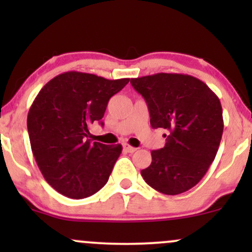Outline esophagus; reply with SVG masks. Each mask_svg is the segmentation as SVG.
Listing matches in <instances>:
<instances>
[{"mask_svg": "<svg viewBox=\"0 0 252 252\" xmlns=\"http://www.w3.org/2000/svg\"><path fill=\"white\" fill-rule=\"evenodd\" d=\"M123 149L126 150V152H128V153H134V152H136V148H135V147L129 146V144H124V146H123Z\"/></svg>", "mask_w": 252, "mask_h": 252, "instance_id": "34e87169", "label": "esophagus"}]
</instances>
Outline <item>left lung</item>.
<instances>
[{"mask_svg": "<svg viewBox=\"0 0 252 252\" xmlns=\"http://www.w3.org/2000/svg\"><path fill=\"white\" fill-rule=\"evenodd\" d=\"M146 100L153 129L168 130L163 148L141 170L150 187L176 195L194 187L215 160L224 122L219 98L201 80L180 73L130 79Z\"/></svg>", "mask_w": 252, "mask_h": 252, "instance_id": "1", "label": "left lung"}]
</instances>
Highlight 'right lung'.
<instances>
[{
    "mask_svg": "<svg viewBox=\"0 0 252 252\" xmlns=\"http://www.w3.org/2000/svg\"><path fill=\"white\" fill-rule=\"evenodd\" d=\"M128 78L65 72L40 90L27 117L32 152L45 180L60 194L83 199L109 180L122 146L89 140L90 126L102 120L109 99Z\"/></svg>",
    "mask_w": 252,
    "mask_h": 252,
    "instance_id": "1",
    "label": "right lung"
}]
</instances>
